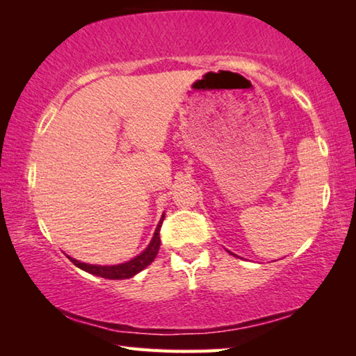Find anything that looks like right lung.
<instances>
[{
	"mask_svg": "<svg viewBox=\"0 0 356 356\" xmlns=\"http://www.w3.org/2000/svg\"><path fill=\"white\" fill-rule=\"evenodd\" d=\"M161 222H163V216L159 222V226L155 229L154 238L152 242L149 243V246L144 250L140 256H136L131 261L125 262V264H119V265H91V264H83L78 262L76 259L69 257L72 264H75L76 267H80L81 270L88 273H92L95 276H102V278L106 280H127L131 278V276L136 275L138 272H141L143 268H146L149 264H152V261L156 256V252L160 250V227Z\"/></svg>",
	"mask_w": 356,
	"mask_h": 356,
	"instance_id": "right-lung-1",
	"label": "right lung"
}]
</instances>
